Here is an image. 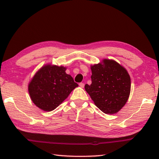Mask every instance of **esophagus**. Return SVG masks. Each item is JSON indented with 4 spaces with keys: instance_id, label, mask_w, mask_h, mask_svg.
I'll return each mask as SVG.
<instances>
[{
    "instance_id": "34e87169",
    "label": "esophagus",
    "mask_w": 159,
    "mask_h": 159,
    "mask_svg": "<svg viewBox=\"0 0 159 159\" xmlns=\"http://www.w3.org/2000/svg\"><path fill=\"white\" fill-rule=\"evenodd\" d=\"M79 86H80V87H82V88H83L84 86H85V84H84L83 83H79Z\"/></svg>"
}]
</instances>
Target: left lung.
<instances>
[{
	"instance_id": "left-lung-1",
	"label": "left lung",
	"mask_w": 159,
	"mask_h": 159,
	"mask_svg": "<svg viewBox=\"0 0 159 159\" xmlns=\"http://www.w3.org/2000/svg\"><path fill=\"white\" fill-rule=\"evenodd\" d=\"M92 66V84L85 89L100 110L106 114L119 111L130 92V78L126 69L113 60Z\"/></svg>"
}]
</instances>
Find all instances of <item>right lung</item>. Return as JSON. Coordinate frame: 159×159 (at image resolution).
Listing matches in <instances>:
<instances>
[{"instance_id": "1", "label": "right lung", "mask_w": 159, "mask_h": 159, "mask_svg": "<svg viewBox=\"0 0 159 159\" xmlns=\"http://www.w3.org/2000/svg\"><path fill=\"white\" fill-rule=\"evenodd\" d=\"M66 70L63 66L47 65L35 74L29 85V92L37 107L46 111L55 109L79 86Z\"/></svg>"}]
</instances>
